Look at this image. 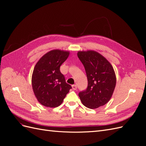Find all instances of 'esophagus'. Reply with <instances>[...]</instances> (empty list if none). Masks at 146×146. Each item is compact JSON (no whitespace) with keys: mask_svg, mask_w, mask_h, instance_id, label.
Masks as SVG:
<instances>
[{"mask_svg":"<svg viewBox=\"0 0 146 146\" xmlns=\"http://www.w3.org/2000/svg\"><path fill=\"white\" fill-rule=\"evenodd\" d=\"M72 90H77V86L76 85H73L72 86Z\"/></svg>","mask_w":146,"mask_h":146,"instance_id":"34e87169","label":"esophagus"}]
</instances>
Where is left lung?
<instances>
[{"instance_id":"1","label":"left lung","mask_w":146,"mask_h":146,"mask_svg":"<svg viewBox=\"0 0 146 146\" xmlns=\"http://www.w3.org/2000/svg\"><path fill=\"white\" fill-rule=\"evenodd\" d=\"M77 56L84 66L88 78L86 90L78 93L80 100L90 109L104 106L111 99L116 86L113 66L105 57L93 50L80 51Z\"/></svg>"}]
</instances>
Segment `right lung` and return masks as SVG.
Listing matches in <instances>:
<instances>
[{"label": "right lung", "mask_w": 146, "mask_h": 146, "mask_svg": "<svg viewBox=\"0 0 146 146\" xmlns=\"http://www.w3.org/2000/svg\"><path fill=\"white\" fill-rule=\"evenodd\" d=\"M69 55L67 51L53 50L43 55L35 66L33 90L39 102L45 107H58L72 88L60 70Z\"/></svg>", "instance_id": "right-lung-1"}]
</instances>
